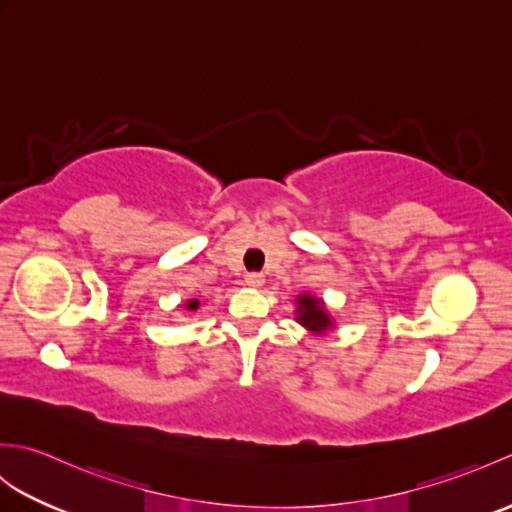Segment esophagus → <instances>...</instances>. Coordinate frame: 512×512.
I'll list each match as a JSON object with an SVG mask.
<instances>
[{"instance_id": "34e87169", "label": "esophagus", "mask_w": 512, "mask_h": 512, "mask_svg": "<svg viewBox=\"0 0 512 512\" xmlns=\"http://www.w3.org/2000/svg\"><path fill=\"white\" fill-rule=\"evenodd\" d=\"M246 284L253 286V288L264 286V275L262 273H248L246 275Z\"/></svg>"}]
</instances>
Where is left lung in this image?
I'll use <instances>...</instances> for the list:
<instances>
[{
    "label": "left lung",
    "mask_w": 512,
    "mask_h": 512,
    "mask_svg": "<svg viewBox=\"0 0 512 512\" xmlns=\"http://www.w3.org/2000/svg\"><path fill=\"white\" fill-rule=\"evenodd\" d=\"M297 314H299V323L306 325L312 332H323L330 328V319L325 314L323 303L319 299H314L310 295H303L297 301Z\"/></svg>",
    "instance_id": "left-lung-1"
}]
</instances>
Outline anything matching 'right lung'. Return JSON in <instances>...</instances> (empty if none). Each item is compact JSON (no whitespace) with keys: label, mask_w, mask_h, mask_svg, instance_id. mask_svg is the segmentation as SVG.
<instances>
[{"label":"right lung","mask_w":512,"mask_h":512,"mask_svg":"<svg viewBox=\"0 0 512 512\" xmlns=\"http://www.w3.org/2000/svg\"><path fill=\"white\" fill-rule=\"evenodd\" d=\"M189 308H191V310L198 308V301H189Z\"/></svg>","instance_id":"obj_1"}]
</instances>
